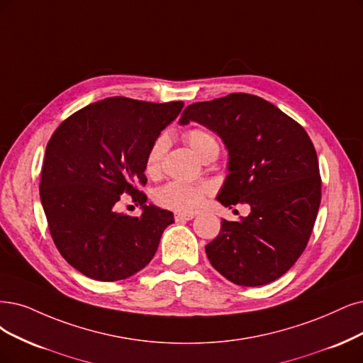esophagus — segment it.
<instances>
[{
	"label": "esophagus",
	"instance_id": "1",
	"mask_svg": "<svg viewBox=\"0 0 363 363\" xmlns=\"http://www.w3.org/2000/svg\"><path fill=\"white\" fill-rule=\"evenodd\" d=\"M194 218V213H174V221L177 223H184V221H190Z\"/></svg>",
	"mask_w": 363,
	"mask_h": 363
}]
</instances>
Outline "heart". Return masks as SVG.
<instances>
[{
  "label": "heart",
  "mask_w": 363,
  "mask_h": 363,
  "mask_svg": "<svg viewBox=\"0 0 363 363\" xmlns=\"http://www.w3.org/2000/svg\"><path fill=\"white\" fill-rule=\"evenodd\" d=\"M184 139L200 160H205L209 155H218V142L212 136V133L205 128L197 127L185 131ZM167 147L169 138L166 134H161L151 143L145 158V172L147 177H157L160 173ZM208 193L206 185L172 181L160 186L154 194V200L161 208L179 213H193L202 208Z\"/></svg>",
  "instance_id": "1"
}]
</instances>
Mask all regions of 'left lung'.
<instances>
[{
    "instance_id": "left-lung-1",
    "label": "left lung",
    "mask_w": 363,
    "mask_h": 363,
    "mask_svg": "<svg viewBox=\"0 0 363 363\" xmlns=\"http://www.w3.org/2000/svg\"><path fill=\"white\" fill-rule=\"evenodd\" d=\"M190 121L217 133L229 151L218 202L251 208L239 221H221L206 256L238 286L269 284L301 257L313 232L321 199L314 145L277 106L244 92L190 104L179 124Z\"/></svg>"
}]
</instances>
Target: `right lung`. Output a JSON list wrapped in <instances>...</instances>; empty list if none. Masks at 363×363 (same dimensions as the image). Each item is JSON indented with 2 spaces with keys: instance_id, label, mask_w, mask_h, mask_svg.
Here are the masks:
<instances>
[{
  "instance_id": "1",
  "label": "right lung",
  "mask_w": 363,
  "mask_h": 363,
  "mask_svg": "<svg viewBox=\"0 0 363 363\" xmlns=\"http://www.w3.org/2000/svg\"><path fill=\"white\" fill-rule=\"evenodd\" d=\"M182 101L111 97L67 118L46 146L40 199L61 256L97 281L125 279L150 263L173 213L138 190L151 143L182 111ZM128 194L143 216L114 211Z\"/></svg>"
}]
</instances>
